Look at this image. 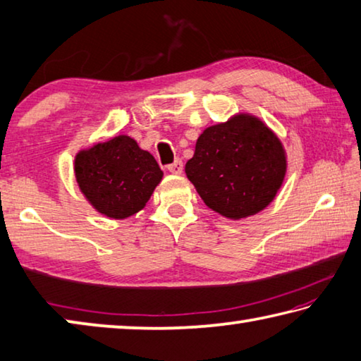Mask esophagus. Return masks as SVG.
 Returning <instances> with one entry per match:
<instances>
[{
	"mask_svg": "<svg viewBox=\"0 0 361 361\" xmlns=\"http://www.w3.org/2000/svg\"><path fill=\"white\" fill-rule=\"evenodd\" d=\"M167 169H169V172H172V173H175V175H180V173L183 172V162H181V159H176V161H175L173 164H170V166H169Z\"/></svg>",
	"mask_w": 361,
	"mask_h": 361,
	"instance_id": "obj_1",
	"label": "esophagus"
}]
</instances>
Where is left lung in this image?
<instances>
[{
  "instance_id": "obj_1",
  "label": "left lung",
  "mask_w": 361,
  "mask_h": 361,
  "mask_svg": "<svg viewBox=\"0 0 361 361\" xmlns=\"http://www.w3.org/2000/svg\"><path fill=\"white\" fill-rule=\"evenodd\" d=\"M185 172L209 209L240 219L264 210L276 197L286 154L264 122L240 113L200 133Z\"/></svg>"
}]
</instances>
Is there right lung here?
<instances>
[{"mask_svg": "<svg viewBox=\"0 0 361 361\" xmlns=\"http://www.w3.org/2000/svg\"><path fill=\"white\" fill-rule=\"evenodd\" d=\"M75 176L84 197L97 212L124 219L145 209L164 172L135 140L118 135L79 151Z\"/></svg>", "mask_w": 361, "mask_h": 361, "instance_id": "obj_1", "label": "right lung"}]
</instances>
